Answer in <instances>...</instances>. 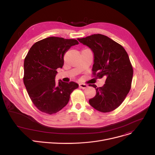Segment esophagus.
I'll use <instances>...</instances> for the list:
<instances>
[{
  "label": "esophagus",
  "instance_id": "34e87169",
  "mask_svg": "<svg viewBox=\"0 0 155 155\" xmlns=\"http://www.w3.org/2000/svg\"><path fill=\"white\" fill-rule=\"evenodd\" d=\"M79 87L81 88L85 89V88H86L87 87V85L86 84H82V83H81V84H79Z\"/></svg>",
  "mask_w": 155,
  "mask_h": 155
}]
</instances>
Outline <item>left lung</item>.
Wrapping results in <instances>:
<instances>
[{"label": "left lung", "instance_id": "8db88e82", "mask_svg": "<svg viewBox=\"0 0 155 155\" xmlns=\"http://www.w3.org/2000/svg\"><path fill=\"white\" fill-rule=\"evenodd\" d=\"M77 39L94 53V75L106 78L101 87L89 85L96 90L95 96L89 100V104L102 112L115 110L124 101L131 87L133 69L127 52L120 45L103 35Z\"/></svg>", "mask_w": 155, "mask_h": 155}]
</instances>
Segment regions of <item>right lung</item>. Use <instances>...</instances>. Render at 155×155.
<instances>
[{"mask_svg":"<svg viewBox=\"0 0 155 155\" xmlns=\"http://www.w3.org/2000/svg\"><path fill=\"white\" fill-rule=\"evenodd\" d=\"M78 44L74 39L53 36L39 41L30 48L24 59L23 81L31 100L40 111L48 114L58 112L78 87L74 82H55L56 69L64 64V54Z\"/></svg>","mask_w":155,"mask_h":155,"instance_id":"add662e5","label":"right lung"}]
</instances>
